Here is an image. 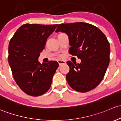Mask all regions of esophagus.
<instances>
[{"instance_id":"esophagus-1","label":"esophagus","mask_w":121,"mask_h":121,"mask_svg":"<svg viewBox=\"0 0 121 121\" xmlns=\"http://www.w3.org/2000/svg\"><path fill=\"white\" fill-rule=\"evenodd\" d=\"M58 63H59V66L62 65H63V64H65L66 63V61L62 60H58Z\"/></svg>"}]
</instances>
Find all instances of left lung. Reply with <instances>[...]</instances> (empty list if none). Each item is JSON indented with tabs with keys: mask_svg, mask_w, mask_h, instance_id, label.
I'll use <instances>...</instances> for the list:
<instances>
[{
	"mask_svg": "<svg viewBox=\"0 0 121 121\" xmlns=\"http://www.w3.org/2000/svg\"><path fill=\"white\" fill-rule=\"evenodd\" d=\"M69 37V53L81 59L80 63L68 61V84L74 90L89 91L104 78L109 63L110 45L104 34L95 26L79 22L58 25L55 32Z\"/></svg>",
	"mask_w": 121,
	"mask_h": 121,
	"instance_id": "obj_1",
	"label": "left lung"
}]
</instances>
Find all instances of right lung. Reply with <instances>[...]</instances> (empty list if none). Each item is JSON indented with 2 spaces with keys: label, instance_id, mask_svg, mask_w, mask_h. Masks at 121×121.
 I'll use <instances>...</instances> for the list:
<instances>
[{
  "label": "right lung",
  "instance_id": "add662e5",
  "mask_svg": "<svg viewBox=\"0 0 121 121\" xmlns=\"http://www.w3.org/2000/svg\"><path fill=\"white\" fill-rule=\"evenodd\" d=\"M57 26L25 24L9 42L8 60L13 76L19 87L31 96L41 95L49 89L59 66L56 61L41 64L38 60Z\"/></svg>",
  "mask_w": 121,
  "mask_h": 121
}]
</instances>
